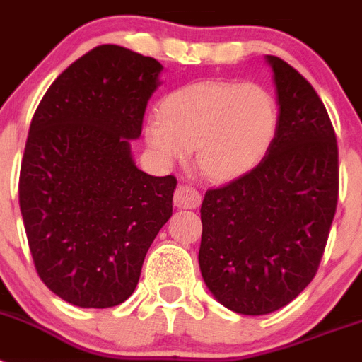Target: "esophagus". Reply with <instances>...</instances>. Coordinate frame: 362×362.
I'll return each mask as SVG.
<instances>
[{
    "label": "esophagus",
    "instance_id": "obj_1",
    "mask_svg": "<svg viewBox=\"0 0 362 362\" xmlns=\"http://www.w3.org/2000/svg\"><path fill=\"white\" fill-rule=\"evenodd\" d=\"M201 194L190 185H179L174 194V204L177 209H197L201 204Z\"/></svg>",
    "mask_w": 362,
    "mask_h": 362
}]
</instances>
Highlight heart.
Returning a JSON list of instances; mask_svg holds the SVG:
<instances>
[{
    "label": "heart",
    "mask_w": 362,
    "mask_h": 362,
    "mask_svg": "<svg viewBox=\"0 0 362 362\" xmlns=\"http://www.w3.org/2000/svg\"><path fill=\"white\" fill-rule=\"evenodd\" d=\"M279 130V107L257 83L197 81L166 94L148 119L145 141L161 163L183 161L190 150L206 177L232 181L254 170Z\"/></svg>",
    "instance_id": "obj_1"
}]
</instances>
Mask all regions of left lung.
I'll list each match as a JSON object with an SVG mask.
<instances>
[{
    "label": "left lung",
    "instance_id": "obj_1",
    "mask_svg": "<svg viewBox=\"0 0 362 362\" xmlns=\"http://www.w3.org/2000/svg\"><path fill=\"white\" fill-rule=\"evenodd\" d=\"M274 70L279 130L267 158L201 204L199 268L221 305L263 315L317 274L339 197L334 127L313 86L281 57Z\"/></svg>",
    "mask_w": 362,
    "mask_h": 362
}]
</instances>
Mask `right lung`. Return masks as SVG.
Wrapping results in <instances>:
<instances>
[{
    "instance_id": "obj_1",
    "label": "right lung",
    "mask_w": 362,
    "mask_h": 362,
    "mask_svg": "<svg viewBox=\"0 0 362 362\" xmlns=\"http://www.w3.org/2000/svg\"><path fill=\"white\" fill-rule=\"evenodd\" d=\"M161 70L153 57L99 45L57 76L32 117L19 209L37 276L74 306L129 299L172 216L177 179L145 174L130 153Z\"/></svg>"
}]
</instances>
